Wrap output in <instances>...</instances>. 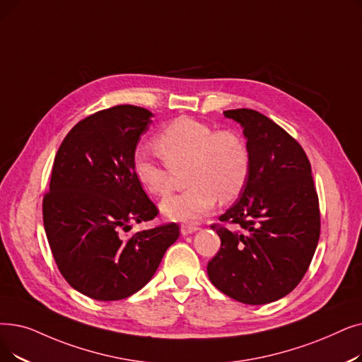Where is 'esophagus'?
Instances as JSON below:
<instances>
[{"label": "esophagus", "mask_w": 362, "mask_h": 362, "mask_svg": "<svg viewBox=\"0 0 362 362\" xmlns=\"http://www.w3.org/2000/svg\"><path fill=\"white\" fill-rule=\"evenodd\" d=\"M195 230H198V226H197V225H192V223H182V225H180V232H182L183 235L192 233V232H195Z\"/></svg>", "instance_id": "obj_1"}]
</instances>
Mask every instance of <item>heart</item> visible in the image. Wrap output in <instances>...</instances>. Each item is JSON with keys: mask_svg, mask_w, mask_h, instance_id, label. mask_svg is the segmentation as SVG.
<instances>
[{"mask_svg": "<svg viewBox=\"0 0 362 362\" xmlns=\"http://www.w3.org/2000/svg\"><path fill=\"white\" fill-rule=\"evenodd\" d=\"M155 149L133 156L139 183L151 195L165 198L176 186V173L186 170L189 189L161 204L163 213L175 220H197L210 213L218 199L233 201L243 192L250 175V152L240 134L216 130L202 121L182 117L155 136Z\"/></svg>", "mask_w": 362, "mask_h": 362, "instance_id": "1", "label": "heart"}]
</instances>
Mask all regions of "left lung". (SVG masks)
<instances>
[{
	"label": "left lung",
	"instance_id": "left-lung-1",
	"mask_svg": "<svg viewBox=\"0 0 362 362\" xmlns=\"http://www.w3.org/2000/svg\"><path fill=\"white\" fill-rule=\"evenodd\" d=\"M244 127L250 175L240 199L213 223L220 237L209 262L213 286L247 305H264L293 291L305 276L321 230L318 194L300 144L253 109L223 112Z\"/></svg>",
	"mask_w": 362,
	"mask_h": 362
}]
</instances>
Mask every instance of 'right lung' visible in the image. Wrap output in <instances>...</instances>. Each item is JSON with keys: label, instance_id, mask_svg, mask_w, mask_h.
<instances>
[{"label": "right lung", "instance_id": "obj_1", "mask_svg": "<svg viewBox=\"0 0 362 362\" xmlns=\"http://www.w3.org/2000/svg\"><path fill=\"white\" fill-rule=\"evenodd\" d=\"M153 114L134 105L94 112L62 142L42 220L54 262L68 284L94 300L129 297L146 286L179 225L124 235L158 209L136 179L133 156Z\"/></svg>", "mask_w": 362, "mask_h": 362}]
</instances>
